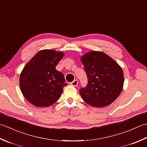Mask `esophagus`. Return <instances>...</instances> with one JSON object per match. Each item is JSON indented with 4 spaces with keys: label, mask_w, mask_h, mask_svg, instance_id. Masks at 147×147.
Listing matches in <instances>:
<instances>
[{
    "label": "esophagus",
    "mask_w": 147,
    "mask_h": 147,
    "mask_svg": "<svg viewBox=\"0 0 147 147\" xmlns=\"http://www.w3.org/2000/svg\"><path fill=\"white\" fill-rule=\"evenodd\" d=\"M70 84L71 85V86H77L78 85V81H77V80H74V81L71 82L70 83Z\"/></svg>",
    "instance_id": "obj_1"
}]
</instances>
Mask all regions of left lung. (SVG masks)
Segmentation results:
<instances>
[{"mask_svg": "<svg viewBox=\"0 0 147 147\" xmlns=\"http://www.w3.org/2000/svg\"><path fill=\"white\" fill-rule=\"evenodd\" d=\"M80 59L88 79V85L79 91L83 100L94 107L109 105L122 91V68L109 56L100 51L89 52Z\"/></svg>", "mask_w": 147, "mask_h": 147, "instance_id": "8db88e82", "label": "left lung"}]
</instances>
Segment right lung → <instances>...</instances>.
Listing matches in <instances>:
<instances>
[{"instance_id": "1", "label": "right lung", "mask_w": 147, "mask_h": 147, "mask_svg": "<svg viewBox=\"0 0 147 147\" xmlns=\"http://www.w3.org/2000/svg\"><path fill=\"white\" fill-rule=\"evenodd\" d=\"M63 56L62 52L41 50L23 68L20 77V89L33 105L49 107L60 98L67 83L64 75L56 67Z\"/></svg>"}]
</instances>
